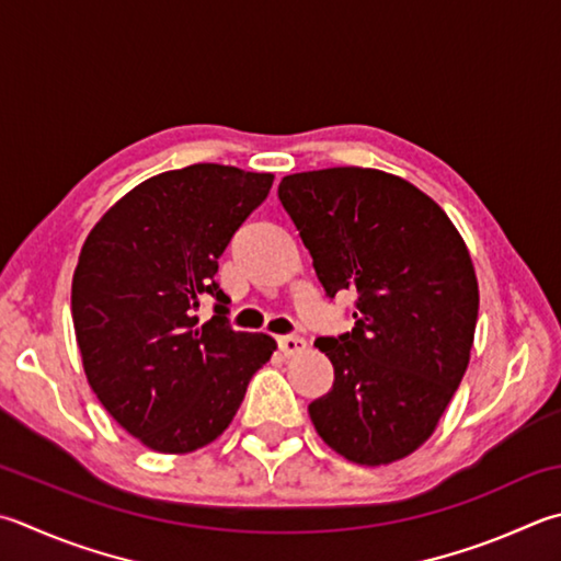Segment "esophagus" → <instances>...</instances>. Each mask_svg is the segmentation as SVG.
Returning <instances> with one entry per match:
<instances>
[{
    "label": "esophagus",
    "instance_id": "34e87169",
    "mask_svg": "<svg viewBox=\"0 0 561 561\" xmlns=\"http://www.w3.org/2000/svg\"><path fill=\"white\" fill-rule=\"evenodd\" d=\"M277 345L284 355H297L307 348V341H304L301 335H279Z\"/></svg>",
    "mask_w": 561,
    "mask_h": 561
}]
</instances>
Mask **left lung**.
Here are the masks:
<instances>
[{
    "label": "left lung",
    "instance_id": "1",
    "mask_svg": "<svg viewBox=\"0 0 561 561\" xmlns=\"http://www.w3.org/2000/svg\"><path fill=\"white\" fill-rule=\"evenodd\" d=\"M277 193L325 297L355 294L353 331L313 343L333 387L309 404L311 422L348 461L392 463L430 439L468 368L471 254L426 193L378 169L304 171Z\"/></svg>",
    "mask_w": 561,
    "mask_h": 561
}]
</instances>
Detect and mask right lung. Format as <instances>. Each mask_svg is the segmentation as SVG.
I'll list each match as a JSON object with an SVG mask.
<instances>
[{
	"label": "right lung",
	"mask_w": 561,
	"mask_h": 561,
	"mask_svg": "<svg viewBox=\"0 0 561 561\" xmlns=\"http://www.w3.org/2000/svg\"><path fill=\"white\" fill-rule=\"evenodd\" d=\"M272 174L193 164L151 176L90 230L70 291L88 382L122 430L186 454L228 430L267 333L232 331L218 257L267 198ZM214 299L211 321L197 309Z\"/></svg>",
	"instance_id": "obj_1"
}]
</instances>
